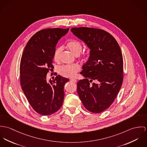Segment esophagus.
Segmentation results:
<instances>
[{"mask_svg":"<svg viewBox=\"0 0 147 147\" xmlns=\"http://www.w3.org/2000/svg\"><path fill=\"white\" fill-rule=\"evenodd\" d=\"M70 81L71 82H74V83H76V82H77V80H76V79H74V78H71V79H70Z\"/></svg>","mask_w":147,"mask_h":147,"instance_id":"esophagus-1","label":"esophagus"}]
</instances>
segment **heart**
Masks as SVG:
<instances>
[{"label":"heart","instance_id":"b5f03b06","mask_svg":"<svg viewBox=\"0 0 147 147\" xmlns=\"http://www.w3.org/2000/svg\"><path fill=\"white\" fill-rule=\"evenodd\" d=\"M67 47L73 54L76 56H79L82 59L86 60L87 59L88 55L86 52H82L83 49V46L81 43L77 40H73L69 42L67 44ZM63 51V47L60 46L57 47L53 53V59L55 61L58 62L60 60V56ZM80 67L77 64L65 65L60 66L59 68V73L64 77L67 78L74 77L77 73L80 71Z\"/></svg>","mask_w":147,"mask_h":147}]
</instances>
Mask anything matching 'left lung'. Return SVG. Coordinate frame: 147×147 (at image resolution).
<instances>
[{
	"label": "left lung",
	"mask_w": 147,
	"mask_h": 147,
	"mask_svg": "<svg viewBox=\"0 0 147 147\" xmlns=\"http://www.w3.org/2000/svg\"><path fill=\"white\" fill-rule=\"evenodd\" d=\"M71 32L91 49L77 83V93L88 111L99 113L113 102L122 84L123 61L119 45L107 32L95 28H73ZM94 82H93V81Z\"/></svg>",
	"instance_id": "obj_1"
}]
</instances>
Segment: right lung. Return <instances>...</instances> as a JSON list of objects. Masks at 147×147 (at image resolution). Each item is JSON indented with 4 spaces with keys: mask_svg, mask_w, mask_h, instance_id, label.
Instances as JSON below:
<instances>
[{
    "mask_svg": "<svg viewBox=\"0 0 147 147\" xmlns=\"http://www.w3.org/2000/svg\"><path fill=\"white\" fill-rule=\"evenodd\" d=\"M69 30L49 28L38 32L27 43L21 56V88L33 109L43 115L56 113L63 103L64 87L69 80L59 75L47 82L46 77L53 68L56 45Z\"/></svg>",
    "mask_w": 147,
    "mask_h": 147,
    "instance_id": "add662e5",
    "label": "right lung"
}]
</instances>
